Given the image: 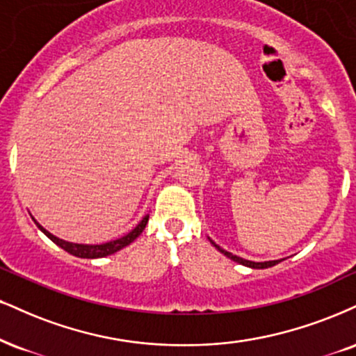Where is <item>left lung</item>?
Returning a JSON list of instances; mask_svg holds the SVG:
<instances>
[{
  "label": "left lung",
  "instance_id": "left-lung-1",
  "mask_svg": "<svg viewBox=\"0 0 356 356\" xmlns=\"http://www.w3.org/2000/svg\"><path fill=\"white\" fill-rule=\"evenodd\" d=\"M209 241H211V238H209ZM211 243L217 248V250L220 252V254H224L225 257H229L230 260H234V262H237V264L245 265V267H250V268H268V267H273V265H277L278 262H282V260H268V262H252V260H245V259H242V257L234 255V254H230V252L224 250V248L217 245V243L213 242V241H211Z\"/></svg>",
  "mask_w": 356,
  "mask_h": 356
}]
</instances>
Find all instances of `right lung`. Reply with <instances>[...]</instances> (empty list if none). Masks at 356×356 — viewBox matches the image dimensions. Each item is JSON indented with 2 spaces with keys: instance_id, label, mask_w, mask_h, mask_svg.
Here are the masks:
<instances>
[{
  "instance_id": "obj_1",
  "label": "right lung",
  "mask_w": 356,
  "mask_h": 356,
  "mask_svg": "<svg viewBox=\"0 0 356 356\" xmlns=\"http://www.w3.org/2000/svg\"><path fill=\"white\" fill-rule=\"evenodd\" d=\"M147 220H149V216H145L144 219L140 220L139 224H137L129 234H126L121 238H115V241L99 243V245H91V243H74V242L63 241V238L56 237V235L48 232V230H46L42 225L38 224L36 220H34V222H36L38 229H40L41 232L46 235V237L51 238V241H53L56 245L61 247L63 250H66L67 254H71L74 257H81V259H101V257H108L111 254H115L118 250H121V248L127 247L129 243L134 242L136 238L139 237L140 234H143V230L145 229V224H147Z\"/></svg>"
}]
</instances>
